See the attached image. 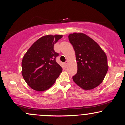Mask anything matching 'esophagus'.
<instances>
[{
  "instance_id": "34e87169",
  "label": "esophagus",
  "mask_w": 125,
  "mask_h": 125,
  "mask_svg": "<svg viewBox=\"0 0 125 125\" xmlns=\"http://www.w3.org/2000/svg\"><path fill=\"white\" fill-rule=\"evenodd\" d=\"M68 60H66L65 62V65H67L68 64Z\"/></svg>"
}]
</instances>
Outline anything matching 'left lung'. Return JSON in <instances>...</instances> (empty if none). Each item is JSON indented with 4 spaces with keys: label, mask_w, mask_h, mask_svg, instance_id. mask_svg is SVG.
Instances as JSON below:
<instances>
[{
    "label": "left lung",
    "mask_w": 125,
    "mask_h": 125,
    "mask_svg": "<svg viewBox=\"0 0 125 125\" xmlns=\"http://www.w3.org/2000/svg\"><path fill=\"white\" fill-rule=\"evenodd\" d=\"M68 38L74 49L77 64V73L73 80L84 90L96 88L108 71L106 54L94 40L84 33L69 34Z\"/></svg>",
    "instance_id": "8db88e82"
}]
</instances>
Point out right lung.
I'll use <instances>...</instances> for the list:
<instances>
[{"mask_svg": "<svg viewBox=\"0 0 125 125\" xmlns=\"http://www.w3.org/2000/svg\"><path fill=\"white\" fill-rule=\"evenodd\" d=\"M62 35H46L36 41L22 60V76L27 85L33 90L42 92L54 84L62 71L56 61L59 53L54 44Z\"/></svg>", "mask_w": 125, "mask_h": 125, "instance_id": "obj_1", "label": "right lung"}]
</instances>
